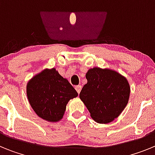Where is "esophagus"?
Wrapping results in <instances>:
<instances>
[{"label":"esophagus","mask_w":155,"mask_h":155,"mask_svg":"<svg viewBox=\"0 0 155 155\" xmlns=\"http://www.w3.org/2000/svg\"><path fill=\"white\" fill-rule=\"evenodd\" d=\"M81 85H77L75 86V89H76V91H78V93H80L81 91Z\"/></svg>","instance_id":"34e87169"}]
</instances>
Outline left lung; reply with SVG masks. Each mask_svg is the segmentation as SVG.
Wrapping results in <instances>:
<instances>
[{"label":"left lung","mask_w":155,"mask_h":155,"mask_svg":"<svg viewBox=\"0 0 155 155\" xmlns=\"http://www.w3.org/2000/svg\"><path fill=\"white\" fill-rule=\"evenodd\" d=\"M87 84L80 92L91 117L98 124L117 118L128 103L130 87L125 77L113 70L94 68L86 73Z\"/></svg>","instance_id":"left-lung-1"}]
</instances>
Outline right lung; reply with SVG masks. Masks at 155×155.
I'll list each match as a JSON object with an SVG mask.
<instances>
[{"mask_svg":"<svg viewBox=\"0 0 155 155\" xmlns=\"http://www.w3.org/2000/svg\"><path fill=\"white\" fill-rule=\"evenodd\" d=\"M26 93L34 112L42 120L49 122L60 121L67 104L78 94L55 68L43 70L30 79Z\"/></svg>","mask_w":155,"mask_h":155,"instance_id":"obj_1","label":"right lung"}]
</instances>
